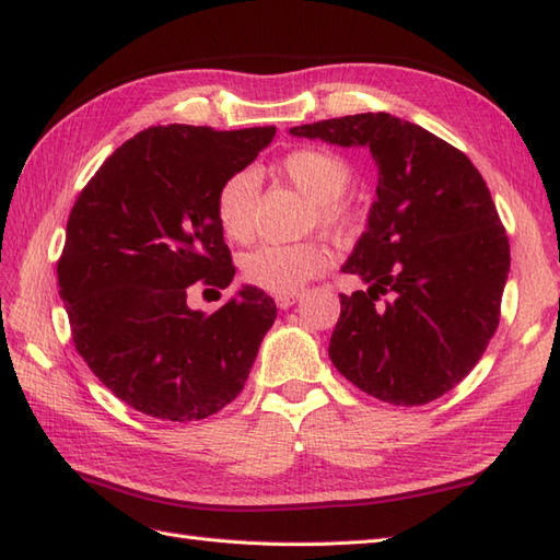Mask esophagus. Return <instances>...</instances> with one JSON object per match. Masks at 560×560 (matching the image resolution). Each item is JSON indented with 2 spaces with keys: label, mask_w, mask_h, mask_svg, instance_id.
<instances>
[{
  "label": "esophagus",
  "mask_w": 560,
  "mask_h": 560,
  "mask_svg": "<svg viewBox=\"0 0 560 560\" xmlns=\"http://www.w3.org/2000/svg\"><path fill=\"white\" fill-rule=\"evenodd\" d=\"M275 301H277V305H279L281 310H289V307H293L298 301H301V293H291V295H277Z\"/></svg>",
  "instance_id": "1"
}]
</instances>
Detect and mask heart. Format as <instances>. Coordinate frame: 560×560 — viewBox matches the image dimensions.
<instances>
[{"mask_svg":"<svg viewBox=\"0 0 560 560\" xmlns=\"http://www.w3.org/2000/svg\"><path fill=\"white\" fill-rule=\"evenodd\" d=\"M291 184L315 202L319 224L339 226L346 221L343 195L353 186V168L327 150H295L281 162ZM259 180L253 172L229 176L217 192V219L231 241H248L255 229ZM329 267V253L317 243H265L243 257L248 283L277 295H291Z\"/></svg>","mask_w":560,"mask_h":560,"instance_id":"1","label":"heart"}]
</instances>
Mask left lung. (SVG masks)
Wrapping results in <instances>:
<instances>
[{
    "instance_id": "8db88e82",
    "label": "left lung",
    "mask_w": 560,
    "mask_h": 560,
    "mask_svg": "<svg viewBox=\"0 0 560 560\" xmlns=\"http://www.w3.org/2000/svg\"><path fill=\"white\" fill-rule=\"evenodd\" d=\"M291 136L365 148L376 200L341 267L368 291L341 298L329 358L394 406H424L465 380L499 327L509 236L482 174L448 142L386 112L293 126ZM384 294L389 301L380 304Z\"/></svg>"
}]
</instances>
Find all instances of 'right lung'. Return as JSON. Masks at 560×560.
I'll list each match as a JSON object with an SVG mask.
<instances>
[{"label":"right lung","mask_w":560,"mask_h":560,"mask_svg":"<svg viewBox=\"0 0 560 560\" xmlns=\"http://www.w3.org/2000/svg\"><path fill=\"white\" fill-rule=\"evenodd\" d=\"M275 133L152 126L114 150L73 205L57 275L75 350L150 418L219 412L241 394L277 319L275 301L248 283L212 315L188 305L195 281H233L217 192Z\"/></svg>","instance_id":"add662e5"}]
</instances>
